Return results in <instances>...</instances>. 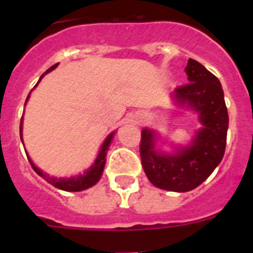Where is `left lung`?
<instances>
[{
	"label": "left lung",
	"instance_id": "1",
	"mask_svg": "<svg viewBox=\"0 0 253 253\" xmlns=\"http://www.w3.org/2000/svg\"><path fill=\"white\" fill-rule=\"evenodd\" d=\"M185 72L190 84L177 87L172 100L176 106L196 113L202 128L189 144L172 143L171 152L157 148L162 138L153 129H143L140 140L142 166L148 180L158 189L175 193L194 190L211 175L224 156L229 122L218 78L191 58Z\"/></svg>",
	"mask_w": 253,
	"mask_h": 253
}]
</instances>
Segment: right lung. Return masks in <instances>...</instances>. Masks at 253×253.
<instances>
[{
  "mask_svg": "<svg viewBox=\"0 0 253 253\" xmlns=\"http://www.w3.org/2000/svg\"><path fill=\"white\" fill-rule=\"evenodd\" d=\"M57 67H58V63L54 64L53 67H50L49 69H46L45 72L42 75V77L39 78V81H38V84H35V87L39 84V82L42 81V78H43L44 76L48 75L49 72H51V71L57 68ZM31 91H30V93H31ZM30 93H29L28 97H26L25 105H26V102H28L29 97H30ZM115 133H116V130L111 131V133L107 135L106 139L104 140V143H102L101 147H100L99 154H97L96 160L93 161V163L90 166V169H87L84 173L71 176V177H54V176L48 175V173H45V172L42 171L39 167L35 166L34 162L31 161V158L29 157L28 153H26V156H28L29 162H30L31 167L34 169V171L37 172L38 175L42 176V177H43L46 182H49V184L53 185V186L57 187V189L64 190V191H82V190H86V189H88V187L96 185L97 182H99L100 178H101L102 172H104L105 163H106V153H107V151H109V146H110V143L113 142V138H114V135H115ZM20 138H21V142H22V144H24V140H22V119H21V123H20Z\"/></svg>",
  "mask_w": 253,
  "mask_h": 253,
  "instance_id": "1",
  "label": "right lung"
}]
</instances>
